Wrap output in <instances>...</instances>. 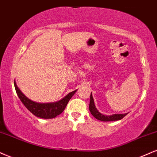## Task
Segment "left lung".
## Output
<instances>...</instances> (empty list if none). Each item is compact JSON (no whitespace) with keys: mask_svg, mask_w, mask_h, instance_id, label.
<instances>
[{"mask_svg":"<svg viewBox=\"0 0 157 157\" xmlns=\"http://www.w3.org/2000/svg\"><path fill=\"white\" fill-rule=\"evenodd\" d=\"M90 111L91 112V114L93 115L94 117H95L97 120L101 121H119L126 116L128 113L126 114H114L112 115H105L101 114L98 110L97 109V108L95 107V103H94V100L93 98V95L92 93L90 94V106H89Z\"/></svg>","mask_w":157,"mask_h":157,"instance_id":"1","label":"left lung"}]
</instances>
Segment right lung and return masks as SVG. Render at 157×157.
Instances as JSON below:
<instances>
[{
  "label": "right lung",
  "instance_id": "add662e5",
  "mask_svg": "<svg viewBox=\"0 0 157 157\" xmlns=\"http://www.w3.org/2000/svg\"><path fill=\"white\" fill-rule=\"evenodd\" d=\"M14 87H15L16 93L17 94L20 100L27 108V109L30 111L34 115L44 119L54 118L57 115H60L64 111L67 103L69 102V101L71 100V98L77 90H74V91L68 93L65 97L56 102L37 103L30 100L29 98L25 96L17 86L15 82H14Z\"/></svg>",
  "mask_w": 157,
  "mask_h": 157
}]
</instances>
